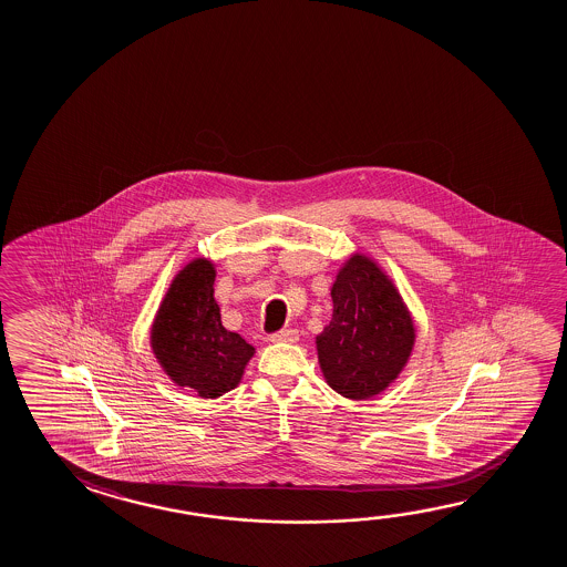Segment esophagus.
<instances>
[{
    "mask_svg": "<svg viewBox=\"0 0 567 567\" xmlns=\"http://www.w3.org/2000/svg\"><path fill=\"white\" fill-rule=\"evenodd\" d=\"M298 340V330L295 328H282L279 332L270 334V342H288L295 343Z\"/></svg>",
    "mask_w": 567,
    "mask_h": 567,
    "instance_id": "obj_1",
    "label": "esophagus"
}]
</instances>
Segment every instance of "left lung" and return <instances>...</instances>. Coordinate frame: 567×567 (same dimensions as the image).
I'll return each instance as SVG.
<instances>
[{"label":"left lung","mask_w":567,"mask_h":567,"mask_svg":"<svg viewBox=\"0 0 567 567\" xmlns=\"http://www.w3.org/2000/svg\"><path fill=\"white\" fill-rule=\"evenodd\" d=\"M332 302V320L316 336L318 362L332 390L348 400H368L408 363L413 320L398 288L362 255H353L338 272Z\"/></svg>","instance_id":"8db88e82"}]
</instances>
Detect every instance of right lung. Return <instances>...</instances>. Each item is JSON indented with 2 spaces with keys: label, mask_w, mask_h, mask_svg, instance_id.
<instances>
[{
  "label": "right lung",
  "mask_w": 567,
  "mask_h": 567,
  "mask_svg": "<svg viewBox=\"0 0 567 567\" xmlns=\"http://www.w3.org/2000/svg\"><path fill=\"white\" fill-rule=\"evenodd\" d=\"M215 269L195 259L179 270L152 326V350L179 388L219 398L241 380L255 348L225 330L214 298Z\"/></svg>",
  "instance_id": "obj_1"
}]
</instances>
